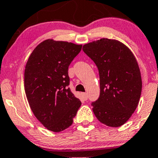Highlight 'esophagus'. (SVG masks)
<instances>
[{
	"label": "esophagus",
	"mask_w": 158,
	"mask_h": 158,
	"mask_svg": "<svg viewBox=\"0 0 158 158\" xmlns=\"http://www.w3.org/2000/svg\"><path fill=\"white\" fill-rule=\"evenodd\" d=\"M82 95L83 99H84V100H87V99H88V94H87L82 93Z\"/></svg>",
	"instance_id": "esophagus-1"
}]
</instances>
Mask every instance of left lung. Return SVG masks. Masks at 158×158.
Here are the masks:
<instances>
[{
    "label": "left lung",
    "mask_w": 158,
    "mask_h": 158,
    "mask_svg": "<svg viewBox=\"0 0 158 158\" xmlns=\"http://www.w3.org/2000/svg\"><path fill=\"white\" fill-rule=\"evenodd\" d=\"M84 52L98 67L100 97L91 103L97 118L109 127L123 125L136 110L142 92L139 67L127 46L103 38L85 44Z\"/></svg>",
    "instance_id": "obj_1"
}]
</instances>
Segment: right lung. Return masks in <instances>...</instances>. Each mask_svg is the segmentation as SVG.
Instances as JSON below:
<instances>
[{"mask_svg":"<svg viewBox=\"0 0 158 158\" xmlns=\"http://www.w3.org/2000/svg\"><path fill=\"white\" fill-rule=\"evenodd\" d=\"M82 45L48 39L29 56L25 70V91L33 113L53 132L69 127L81 101L67 86L68 67Z\"/></svg>","mask_w":158,"mask_h":158,"instance_id":"right-lung-1","label":"right lung"}]
</instances>
